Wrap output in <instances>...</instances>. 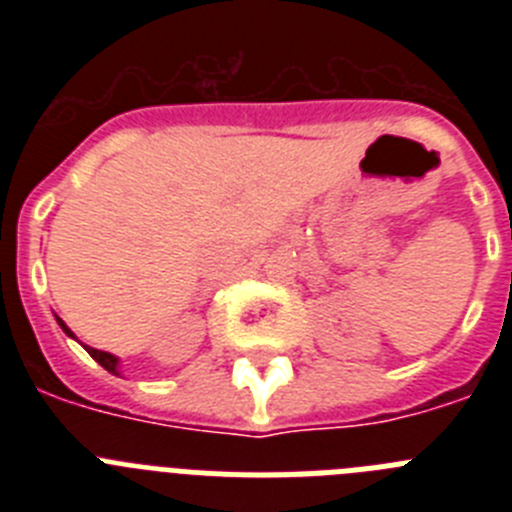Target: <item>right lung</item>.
<instances>
[{
    "instance_id": "1",
    "label": "right lung",
    "mask_w": 512,
    "mask_h": 512,
    "mask_svg": "<svg viewBox=\"0 0 512 512\" xmlns=\"http://www.w3.org/2000/svg\"><path fill=\"white\" fill-rule=\"evenodd\" d=\"M56 320H58V325H61V328H63V333H66V336L76 338L74 333H71V328H69V325L63 323V320L58 318V315H56ZM84 348H87V354L92 356V359L97 361L99 366H104V369H107V372H110V374H117V377H120V369H117V364H120V359H117V356L107 354V351H99V348H92V346H84Z\"/></svg>"
}]
</instances>
